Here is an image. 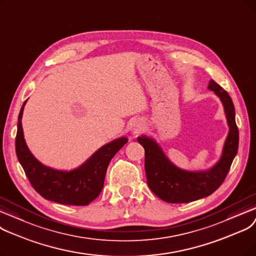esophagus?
<instances>
[{"label": "esophagus", "mask_w": 256, "mask_h": 256, "mask_svg": "<svg viewBox=\"0 0 256 256\" xmlns=\"http://www.w3.org/2000/svg\"><path fill=\"white\" fill-rule=\"evenodd\" d=\"M142 129V124L140 123V122H136L134 124H133V129H132V132L133 134H138V133H140Z\"/></svg>", "instance_id": "esophagus-1"}]
</instances>
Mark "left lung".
<instances>
[{
	"label": "left lung",
	"mask_w": 256,
	"mask_h": 256,
	"mask_svg": "<svg viewBox=\"0 0 256 256\" xmlns=\"http://www.w3.org/2000/svg\"><path fill=\"white\" fill-rule=\"evenodd\" d=\"M208 88L222 101L229 126L220 160L208 171L190 172L181 170L168 160L154 140L144 136L138 138V142L144 149L147 184L158 198L168 203H188L210 196L223 184L238 153V129L232 100L214 80L210 81Z\"/></svg>",
	"instance_id": "obj_1"
}]
</instances>
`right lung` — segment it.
<instances>
[{"label": "right lung", "instance_id": "obj_1", "mask_svg": "<svg viewBox=\"0 0 256 256\" xmlns=\"http://www.w3.org/2000/svg\"><path fill=\"white\" fill-rule=\"evenodd\" d=\"M26 102L18 114L16 151L31 186L46 200L66 205H88L100 194L109 162L128 140L120 138L104 144L82 166L70 172L46 166L32 155L24 138L22 116Z\"/></svg>", "mask_w": 256, "mask_h": 256}]
</instances>
